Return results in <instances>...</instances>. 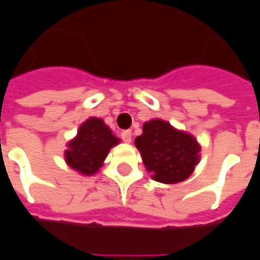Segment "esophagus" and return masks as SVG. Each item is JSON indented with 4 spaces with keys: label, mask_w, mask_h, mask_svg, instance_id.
<instances>
[{
    "label": "esophagus",
    "mask_w": 260,
    "mask_h": 260,
    "mask_svg": "<svg viewBox=\"0 0 260 260\" xmlns=\"http://www.w3.org/2000/svg\"><path fill=\"white\" fill-rule=\"evenodd\" d=\"M120 137L124 143H130L132 141V132L130 130H124V132H121Z\"/></svg>",
    "instance_id": "obj_1"
}]
</instances>
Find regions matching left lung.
<instances>
[{
	"label": "left lung",
	"instance_id": "1",
	"mask_svg": "<svg viewBox=\"0 0 260 260\" xmlns=\"http://www.w3.org/2000/svg\"><path fill=\"white\" fill-rule=\"evenodd\" d=\"M145 168L152 178L162 183H178L189 178L199 161L198 141L178 132L159 119L143 126V134L136 139Z\"/></svg>",
	"mask_w": 260,
	"mask_h": 260
}]
</instances>
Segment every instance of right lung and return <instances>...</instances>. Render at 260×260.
Instances as JSON below:
<instances>
[{
    "label": "right lung",
    "mask_w": 260,
    "mask_h": 260,
    "mask_svg": "<svg viewBox=\"0 0 260 260\" xmlns=\"http://www.w3.org/2000/svg\"><path fill=\"white\" fill-rule=\"evenodd\" d=\"M117 143L119 139L112 134L104 121L91 117L80 127L77 137L68 143L66 161L81 174H96L110 148Z\"/></svg>",
    "instance_id": "1"
}]
</instances>
